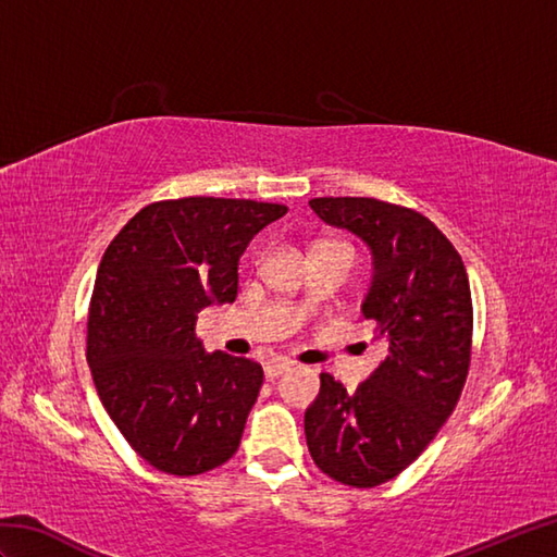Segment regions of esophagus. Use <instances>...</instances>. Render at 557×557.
Returning a JSON list of instances; mask_svg holds the SVG:
<instances>
[{
	"label": "esophagus",
	"instance_id": "34e87169",
	"mask_svg": "<svg viewBox=\"0 0 557 557\" xmlns=\"http://www.w3.org/2000/svg\"><path fill=\"white\" fill-rule=\"evenodd\" d=\"M292 369V361H287V359H277V361H270V363H265V377L268 381H275L277 375H282V373H287Z\"/></svg>",
	"mask_w": 557,
	"mask_h": 557
}]
</instances>
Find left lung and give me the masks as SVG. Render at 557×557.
<instances>
[{"label": "left lung", "instance_id": "8db88e82", "mask_svg": "<svg viewBox=\"0 0 557 557\" xmlns=\"http://www.w3.org/2000/svg\"><path fill=\"white\" fill-rule=\"evenodd\" d=\"M309 206L369 246L373 275L361 313L387 357L354 393L321 373L304 417L306 443L330 479L373 488L429 447L465 387L474 323L467 270L421 212L349 196Z\"/></svg>", "mask_w": 557, "mask_h": 557}]
</instances>
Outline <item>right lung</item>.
I'll return each mask as SVG.
<instances>
[{
  "mask_svg": "<svg viewBox=\"0 0 557 557\" xmlns=\"http://www.w3.org/2000/svg\"><path fill=\"white\" fill-rule=\"evenodd\" d=\"M285 212L239 198L162 200L128 220L100 260L92 381L128 445L164 474H203L242 443L263 369L206 354L194 330L200 311L236 299L246 246Z\"/></svg>",
  "mask_w": 557,
  "mask_h": 557,
  "instance_id": "1",
  "label": "right lung"
}]
</instances>
